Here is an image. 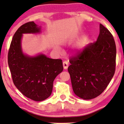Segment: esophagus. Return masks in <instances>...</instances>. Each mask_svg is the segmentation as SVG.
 <instances>
[{
	"label": "esophagus",
	"mask_w": 124,
	"mask_h": 124,
	"mask_svg": "<svg viewBox=\"0 0 124 124\" xmlns=\"http://www.w3.org/2000/svg\"><path fill=\"white\" fill-rule=\"evenodd\" d=\"M63 67H64V69H67L68 68V67L69 66V64L68 62L67 61H65V62H63Z\"/></svg>",
	"instance_id": "1"
}]
</instances>
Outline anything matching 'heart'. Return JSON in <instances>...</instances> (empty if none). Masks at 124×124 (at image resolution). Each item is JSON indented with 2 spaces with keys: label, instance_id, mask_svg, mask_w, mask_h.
<instances>
[{
  "label": "heart",
  "instance_id": "heart-1",
  "mask_svg": "<svg viewBox=\"0 0 124 124\" xmlns=\"http://www.w3.org/2000/svg\"><path fill=\"white\" fill-rule=\"evenodd\" d=\"M77 48L78 50H80L81 48H82V47H81V44H78L77 46Z\"/></svg>",
  "mask_w": 124,
  "mask_h": 124
}]
</instances>
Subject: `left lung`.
<instances>
[{"mask_svg": "<svg viewBox=\"0 0 124 124\" xmlns=\"http://www.w3.org/2000/svg\"><path fill=\"white\" fill-rule=\"evenodd\" d=\"M116 47L113 35L101 23L97 40L70 59L68 70L76 95L89 100L100 95L116 69Z\"/></svg>", "mask_w": 124, "mask_h": 124, "instance_id": "obj_1", "label": "left lung"}]
</instances>
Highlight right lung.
<instances>
[{"instance_id":"obj_1","label":"right lung","mask_w":124,"mask_h":124,"mask_svg":"<svg viewBox=\"0 0 124 124\" xmlns=\"http://www.w3.org/2000/svg\"><path fill=\"white\" fill-rule=\"evenodd\" d=\"M40 31L33 21L21 25L13 35L8 54V63L13 84L29 99L42 101L51 94L56 77L63 70L61 59H52L43 54L34 57L25 55L22 51L23 34Z\"/></svg>"}]
</instances>
